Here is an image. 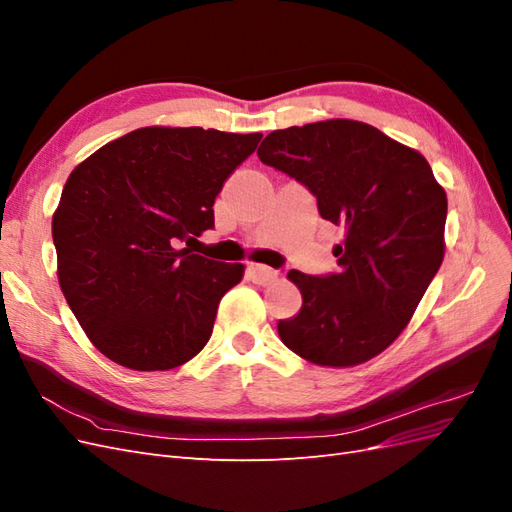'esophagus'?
Instances as JSON below:
<instances>
[{"mask_svg": "<svg viewBox=\"0 0 512 512\" xmlns=\"http://www.w3.org/2000/svg\"><path fill=\"white\" fill-rule=\"evenodd\" d=\"M247 277L258 286H269L277 280V271H273L271 267H265V265H252L250 269H247Z\"/></svg>", "mask_w": 512, "mask_h": 512, "instance_id": "1", "label": "esophagus"}]
</instances>
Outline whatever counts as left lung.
Instances as JSON below:
<instances>
[{"mask_svg": "<svg viewBox=\"0 0 512 512\" xmlns=\"http://www.w3.org/2000/svg\"><path fill=\"white\" fill-rule=\"evenodd\" d=\"M262 164L303 183L324 220L346 230L339 273L290 271L301 312L277 322L282 342L322 367H354L406 329L444 258L446 192L421 153L352 119L271 132Z\"/></svg>", "mask_w": 512, "mask_h": 512, "instance_id": "left-lung-1", "label": "left lung"}]
</instances>
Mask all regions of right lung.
I'll list each match as a JSON object with an SVG mask.
<instances>
[{
  "label": "right lung",
  "mask_w": 512,
  "mask_h": 512,
  "mask_svg": "<svg viewBox=\"0 0 512 512\" xmlns=\"http://www.w3.org/2000/svg\"><path fill=\"white\" fill-rule=\"evenodd\" d=\"M262 134L138 128L76 166L53 213L61 292L89 342L136 371L188 363L245 267L179 243L213 228L224 181Z\"/></svg>",
  "instance_id": "right-lung-1"
}]
</instances>
